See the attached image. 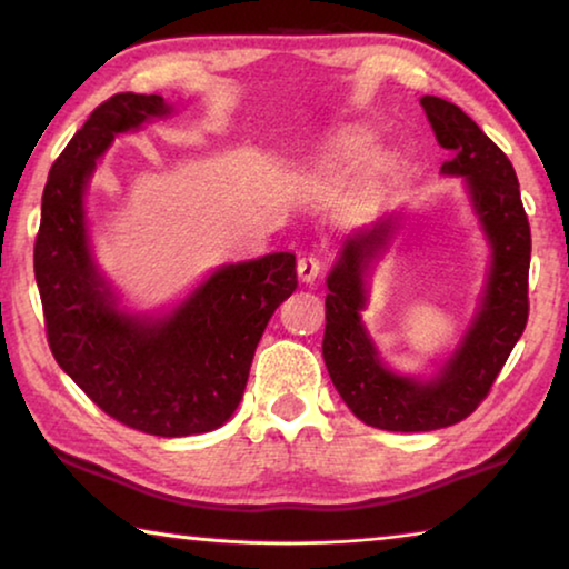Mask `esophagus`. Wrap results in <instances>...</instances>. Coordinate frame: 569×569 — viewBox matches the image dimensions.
Masks as SVG:
<instances>
[{
    "label": "esophagus",
    "instance_id": "obj_1",
    "mask_svg": "<svg viewBox=\"0 0 569 569\" xmlns=\"http://www.w3.org/2000/svg\"><path fill=\"white\" fill-rule=\"evenodd\" d=\"M320 274V259L318 257H300L298 259V277L302 282H312Z\"/></svg>",
    "mask_w": 569,
    "mask_h": 569
}]
</instances>
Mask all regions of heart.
<instances>
[{"instance_id": "b5f03b06", "label": "heart", "mask_w": 569, "mask_h": 569, "mask_svg": "<svg viewBox=\"0 0 569 569\" xmlns=\"http://www.w3.org/2000/svg\"><path fill=\"white\" fill-rule=\"evenodd\" d=\"M361 151H365V146H361V143H353V146L346 148V156H349V159H351V156H357V153H361Z\"/></svg>"}]
</instances>
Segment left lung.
<instances>
[{
	"mask_svg": "<svg viewBox=\"0 0 569 569\" xmlns=\"http://www.w3.org/2000/svg\"><path fill=\"white\" fill-rule=\"evenodd\" d=\"M421 107L436 141L455 156L443 161L441 171L465 177L492 249L488 284L472 326L433 380L402 377L382 365L359 310L367 302V269L398 233L402 216L385 218L343 243L326 295L323 359L336 390L359 421L402 433L465 421L488 398L529 320L531 228L513 163L457 104L426 94Z\"/></svg>",
	"mask_w": 569,
	"mask_h": 569,
	"instance_id": "obj_1",
	"label": "left lung"
}]
</instances>
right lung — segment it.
<instances>
[{"label":"right lung","mask_w":569,"mask_h":569,"mask_svg":"<svg viewBox=\"0 0 569 569\" xmlns=\"http://www.w3.org/2000/svg\"><path fill=\"white\" fill-rule=\"evenodd\" d=\"M169 112L163 97L133 92L94 107L48 174L32 259L59 367L114 421L174 439L233 416L261 333L298 287V264L279 251L220 267L161 318L118 308L92 259L84 189L114 136Z\"/></svg>","instance_id":"1"}]
</instances>
